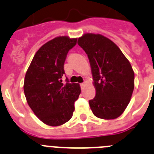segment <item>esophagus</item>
Instances as JSON below:
<instances>
[{
	"mask_svg": "<svg viewBox=\"0 0 154 154\" xmlns=\"http://www.w3.org/2000/svg\"><path fill=\"white\" fill-rule=\"evenodd\" d=\"M81 88H82V89H84V88H85V85H86V83H85V82H82V83H81Z\"/></svg>",
	"mask_w": 154,
	"mask_h": 154,
	"instance_id": "esophagus-1",
	"label": "esophagus"
}]
</instances>
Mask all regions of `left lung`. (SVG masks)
<instances>
[{
	"label": "left lung",
	"mask_w": 154,
	"mask_h": 154,
	"mask_svg": "<svg viewBox=\"0 0 154 154\" xmlns=\"http://www.w3.org/2000/svg\"><path fill=\"white\" fill-rule=\"evenodd\" d=\"M78 45L88 55L96 96L89 106L96 117L113 119L122 115L134 89V72L116 45L99 34L87 33Z\"/></svg>",
	"instance_id": "obj_1"
}]
</instances>
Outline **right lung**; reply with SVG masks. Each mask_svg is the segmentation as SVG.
I'll use <instances>...</instances> for the list:
<instances>
[{
    "label": "right lung",
    "instance_id": "obj_1",
    "mask_svg": "<svg viewBox=\"0 0 154 154\" xmlns=\"http://www.w3.org/2000/svg\"><path fill=\"white\" fill-rule=\"evenodd\" d=\"M77 38L56 37L35 53L27 71L24 92L30 108L46 125L58 126L72 116L75 102L81 92L79 84L62 82L67 54Z\"/></svg>",
    "mask_w": 154,
    "mask_h": 154
}]
</instances>
